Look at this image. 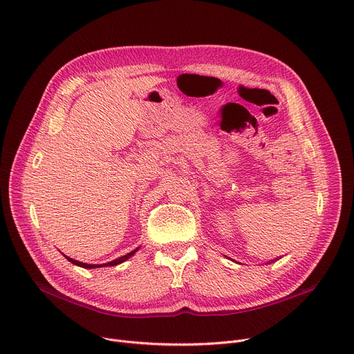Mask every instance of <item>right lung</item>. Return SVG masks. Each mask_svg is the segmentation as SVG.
<instances>
[{
	"instance_id": "obj_1",
	"label": "right lung",
	"mask_w": 354,
	"mask_h": 354,
	"mask_svg": "<svg viewBox=\"0 0 354 354\" xmlns=\"http://www.w3.org/2000/svg\"><path fill=\"white\" fill-rule=\"evenodd\" d=\"M139 249V248H138ZM138 249H135L133 252H131V253H128V254H125V256H121V257H118L116 260H113V261H109V263H105V264H87V263H82V261H78V260H73V259H70V257H67V256H64L68 261H71L73 264H75V266H80V267H84V268H97V267H106V266H116V264H121V263H124L125 260H128L129 257H132L136 252H138Z\"/></svg>"
}]
</instances>
